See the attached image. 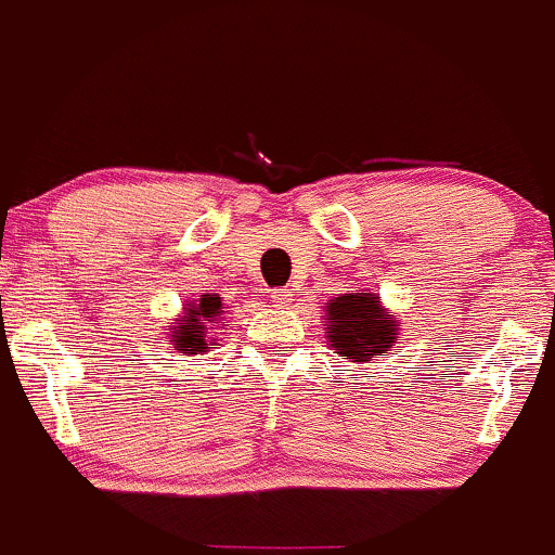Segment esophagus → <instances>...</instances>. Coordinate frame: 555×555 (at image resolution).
<instances>
[{"mask_svg":"<svg viewBox=\"0 0 555 555\" xmlns=\"http://www.w3.org/2000/svg\"><path fill=\"white\" fill-rule=\"evenodd\" d=\"M271 302H273V306H279V308H287L292 302V292L289 289H273L271 292Z\"/></svg>","mask_w":555,"mask_h":555,"instance_id":"1","label":"esophagus"}]
</instances>
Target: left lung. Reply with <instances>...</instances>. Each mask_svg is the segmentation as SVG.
<instances>
[{
    "instance_id": "8db88e82",
    "label": "left lung",
    "mask_w": 555,
    "mask_h": 555,
    "mask_svg": "<svg viewBox=\"0 0 555 555\" xmlns=\"http://www.w3.org/2000/svg\"><path fill=\"white\" fill-rule=\"evenodd\" d=\"M326 337L339 356L356 363L387 352L395 343V319H387L379 297L369 292H350L334 297L326 306Z\"/></svg>"
}]
</instances>
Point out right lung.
I'll list each match as a JSON object with an SVG mask.
<instances>
[{
  "instance_id": "add662e5",
  "label": "right lung",
  "mask_w": 555,
  "mask_h": 555,
  "mask_svg": "<svg viewBox=\"0 0 555 555\" xmlns=\"http://www.w3.org/2000/svg\"><path fill=\"white\" fill-rule=\"evenodd\" d=\"M223 306L218 295H203L199 300H194L186 308V315L179 321V326H173L168 343L176 345V350L189 352V356H199V352H208V345L212 339V332L221 324Z\"/></svg>"
}]
</instances>
